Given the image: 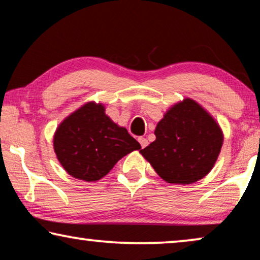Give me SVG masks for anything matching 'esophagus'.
Returning <instances> with one entry per match:
<instances>
[{
    "label": "esophagus",
    "mask_w": 260,
    "mask_h": 260,
    "mask_svg": "<svg viewBox=\"0 0 260 260\" xmlns=\"http://www.w3.org/2000/svg\"><path fill=\"white\" fill-rule=\"evenodd\" d=\"M138 140H139V142H140V145H141L142 148H145V147L148 146V140H147L146 138H142L141 137V138H139Z\"/></svg>",
    "instance_id": "34e87169"
}]
</instances>
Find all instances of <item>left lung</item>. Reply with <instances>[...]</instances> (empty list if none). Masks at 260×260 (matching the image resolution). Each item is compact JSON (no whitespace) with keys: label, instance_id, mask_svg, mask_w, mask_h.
I'll list each match as a JSON object with an SVG mask.
<instances>
[{"label":"left lung","instance_id":"1","mask_svg":"<svg viewBox=\"0 0 260 260\" xmlns=\"http://www.w3.org/2000/svg\"><path fill=\"white\" fill-rule=\"evenodd\" d=\"M155 141L140 154L162 180L190 184L214 168L223 145V131L215 118L191 98L174 104L157 122Z\"/></svg>","mask_w":260,"mask_h":260}]
</instances>
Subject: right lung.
<instances>
[{
  "label": "right lung",
  "instance_id": "right-lung-1",
  "mask_svg": "<svg viewBox=\"0 0 260 260\" xmlns=\"http://www.w3.org/2000/svg\"><path fill=\"white\" fill-rule=\"evenodd\" d=\"M141 148L125 127L105 113L102 103L88 102L68 115L53 134V150L69 175L95 182L127 154Z\"/></svg>",
  "mask_w": 260,
  "mask_h": 260
}]
</instances>
